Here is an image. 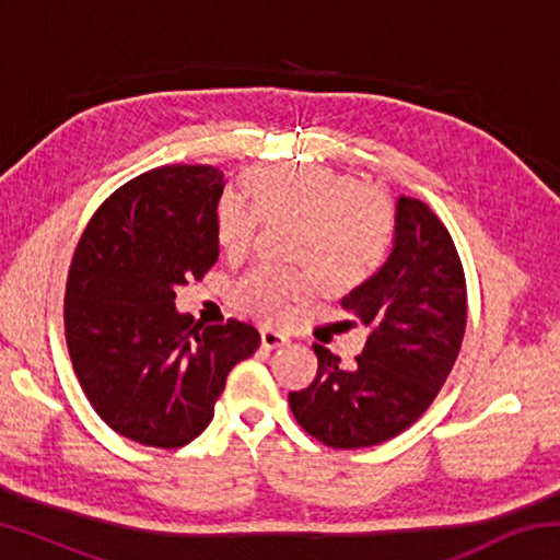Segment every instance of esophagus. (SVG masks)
Here are the masks:
<instances>
[{
	"label": "esophagus",
	"mask_w": 560,
	"mask_h": 560,
	"mask_svg": "<svg viewBox=\"0 0 560 560\" xmlns=\"http://www.w3.org/2000/svg\"><path fill=\"white\" fill-rule=\"evenodd\" d=\"M259 334H261V346L267 348V350L281 348V346L289 343V338L283 336V334H279V330H273V328H261Z\"/></svg>",
	"instance_id": "esophagus-1"
}]
</instances>
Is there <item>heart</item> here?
<instances>
[{"label":"heart","mask_w":560,"mask_h":560,"mask_svg":"<svg viewBox=\"0 0 560 560\" xmlns=\"http://www.w3.org/2000/svg\"><path fill=\"white\" fill-rule=\"evenodd\" d=\"M252 205L224 192L214 207L217 244L244 257L257 240L261 217H296L291 257L296 267L259 264L232 287L242 314L279 324L296 303L330 291H353L383 267L390 252L395 214L381 189L326 165H259L244 173Z\"/></svg>","instance_id":"1"}]
</instances>
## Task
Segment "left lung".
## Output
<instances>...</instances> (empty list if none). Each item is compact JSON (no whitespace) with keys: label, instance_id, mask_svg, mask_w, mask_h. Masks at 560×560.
Listing matches in <instances>:
<instances>
[{"label":"left lung","instance_id":"1","mask_svg":"<svg viewBox=\"0 0 560 560\" xmlns=\"http://www.w3.org/2000/svg\"><path fill=\"white\" fill-rule=\"evenodd\" d=\"M340 306L371 328L363 353L346 368L314 346L316 381L289 393V405L326 447H373L420 420L452 373L467 328L462 259L430 205L400 197L390 259Z\"/></svg>","mask_w":560,"mask_h":560}]
</instances>
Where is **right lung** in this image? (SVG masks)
Returning a JSON list of instances; mask_svg holds the SVG:
<instances>
[{"instance_id": "1", "label": "right lung", "mask_w": 560, "mask_h": 560, "mask_svg": "<svg viewBox=\"0 0 560 560\" xmlns=\"http://www.w3.org/2000/svg\"><path fill=\"white\" fill-rule=\"evenodd\" d=\"M212 165H163L128 179L83 230L66 277L63 330L73 373L113 432L177 450L210 424L226 375L259 348L230 318L202 326L175 311V289L220 257Z\"/></svg>"}]
</instances>
